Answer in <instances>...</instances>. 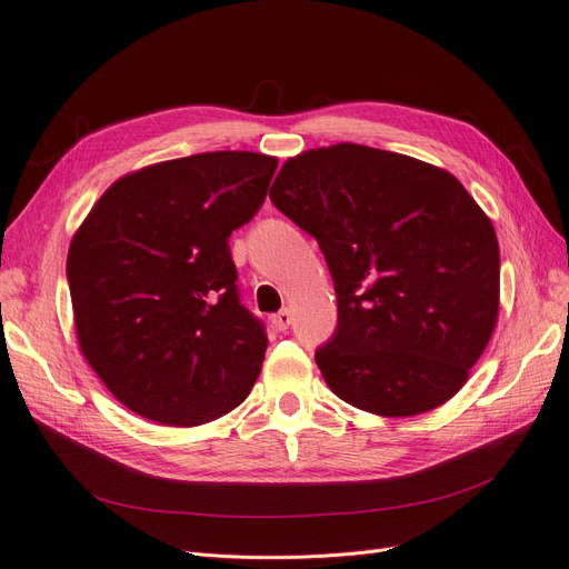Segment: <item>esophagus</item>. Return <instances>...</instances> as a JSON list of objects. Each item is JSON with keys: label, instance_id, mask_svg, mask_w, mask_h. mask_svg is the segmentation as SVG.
I'll list each match as a JSON object with an SVG mask.
<instances>
[{"label": "esophagus", "instance_id": "34e87169", "mask_svg": "<svg viewBox=\"0 0 569 569\" xmlns=\"http://www.w3.org/2000/svg\"><path fill=\"white\" fill-rule=\"evenodd\" d=\"M291 320H295V316H291V311H289V308H282V311H280V313H274V316L270 318V322H272V327H274V330H280V332L289 330V325H291Z\"/></svg>", "mask_w": 569, "mask_h": 569}]
</instances>
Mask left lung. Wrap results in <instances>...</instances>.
Segmentation results:
<instances>
[{
  "label": "left lung",
  "mask_w": 569,
  "mask_h": 569,
  "mask_svg": "<svg viewBox=\"0 0 569 569\" xmlns=\"http://www.w3.org/2000/svg\"><path fill=\"white\" fill-rule=\"evenodd\" d=\"M270 201L318 239L337 330L316 363L341 401L427 412L468 382L498 318L491 220L451 173L403 153L335 144L289 159Z\"/></svg>",
  "instance_id": "left-lung-1"
}]
</instances>
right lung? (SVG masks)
Masks as SVG:
<instances>
[{
  "mask_svg": "<svg viewBox=\"0 0 569 569\" xmlns=\"http://www.w3.org/2000/svg\"><path fill=\"white\" fill-rule=\"evenodd\" d=\"M278 159L209 151L113 182L68 249L78 343L137 416L194 427L242 403L268 349L239 301L228 239L266 201Z\"/></svg>",
  "mask_w": 569,
  "mask_h": 569,
  "instance_id": "right-lung-1",
  "label": "right lung"
}]
</instances>
